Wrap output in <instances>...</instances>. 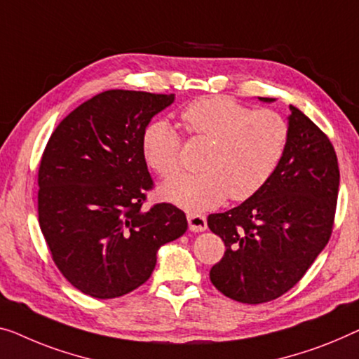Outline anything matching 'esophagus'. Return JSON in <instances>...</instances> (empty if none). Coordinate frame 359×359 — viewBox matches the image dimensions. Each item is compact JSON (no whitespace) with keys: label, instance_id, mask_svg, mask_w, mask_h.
<instances>
[{"label":"esophagus","instance_id":"obj_1","mask_svg":"<svg viewBox=\"0 0 359 359\" xmlns=\"http://www.w3.org/2000/svg\"><path fill=\"white\" fill-rule=\"evenodd\" d=\"M187 219H189L190 231H194V232H203V231H206L208 221H206L205 214H200V212H189V214H187Z\"/></svg>","mask_w":359,"mask_h":359}]
</instances>
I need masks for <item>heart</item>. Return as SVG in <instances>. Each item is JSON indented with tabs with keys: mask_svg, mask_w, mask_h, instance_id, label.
Here are the masks:
<instances>
[{
	"mask_svg": "<svg viewBox=\"0 0 359 359\" xmlns=\"http://www.w3.org/2000/svg\"><path fill=\"white\" fill-rule=\"evenodd\" d=\"M189 133L211 142L203 172L182 175L163 195L185 210L219 206L231 196L245 201L271 180L285 154L290 127L274 109H253L229 96H205L182 111ZM143 156L154 172L170 179L182 170V137L168 121L149 122L142 135Z\"/></svg>",
	"mask_w": 359,
	"mask_h": 359,
	"instance_id": "obj_1",
	"label": "heart"
}]
</instances>
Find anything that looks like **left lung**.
<instances>
[{"instance_id": "obj_1", "label": "left lung", "mask_w": 359, "mask_h": 359, "mask_svg": "<svg viewBox=\"0 0 359 359\" xmlns=\"http://www.w3.org/2000/svg\"><path fill=\"white\" fill-rule=\"evenodd\" d=\"M290 111L287 149L271 180L240 206L208 216L226 245L210 279L240 303L259 304L287 293L332 235L340 182L334 145L298 108Z\"/></svg>"}]
</instances>
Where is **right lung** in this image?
Returning a JSON list of instances; mask_svg holds the SVG:
<instances>
[{"label":"right lung","mask_w":359,"mask_h":359,"mask_svg":"<svg viewBox=\"0 0 359 359\" xmlns=\"http://www.w3.org/2000/svg\"><path fill=\"white\" fill-rule=\"evenodd\" d=\"M174 95L108 90L51 133L39 168V222L51 258L74 287L116 298L145 283L161 245L184 235L185 212L147 203L154 182L142 135Z\"/></svg>","instance_id":"obj_1"}]
</instances>
